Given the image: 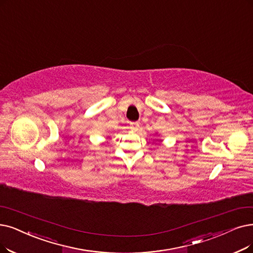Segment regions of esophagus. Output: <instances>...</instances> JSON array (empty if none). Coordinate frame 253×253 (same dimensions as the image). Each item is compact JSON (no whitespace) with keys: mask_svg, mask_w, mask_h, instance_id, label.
I'll return each mask as SVG.
<instances>
[{"mask_svg":"<svg viewBox=\"0 0 253 253\" xmlns=\"http://www.w3.org/2000/svg\"><path fill=\"white\" fill-rule=\"evenodd\" d=\"M139 127H140L139 123H130L129 124V128L132 129L133 132H137V130L139 129Z\"/></svg>","mask_w":253,"mask_h":253,"instance_id":"1","label":"esophagus"}]
</instances>
